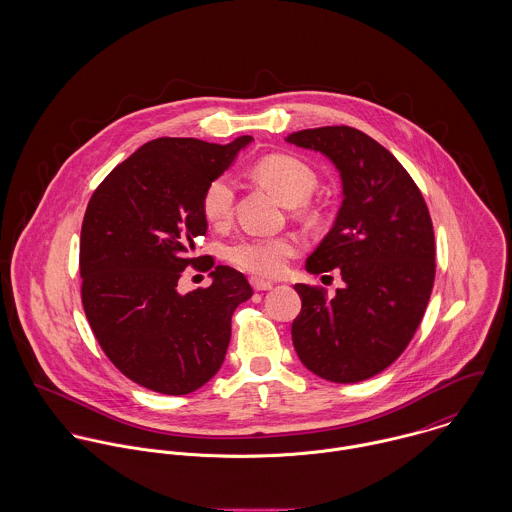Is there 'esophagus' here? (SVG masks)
<instances>
[{
    "instance_id": "34e87169",
    "label": "esophagus",
    "mask_w": 512,
    "mask_h": 512,
    "mask_svg": "<svg viewBox=\"0 0 512 512\" xmlns=\"http://www.w3.org/2000/svg\"><path fill=\"white\" fill-rule=\"evenodd\" d=\"M250 284H252V288L256 290V292H268V290H272V282H266V280H262V278H250Z\"/></svg>"
}]
</instances>
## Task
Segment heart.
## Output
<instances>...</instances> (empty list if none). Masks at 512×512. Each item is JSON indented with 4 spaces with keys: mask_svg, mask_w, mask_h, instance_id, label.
I'll return each instance as SVG.
<instances>
[{
    "mask_svg": "<svg viewBox=\"0 0 512 512\" xmlns=\"http://www.w3.org/2000/svg\"><path fill=\"white\" fill-rule=\"evenodd\" d=\"M252 175L286 205L305 203L317 185L313 169L286 153L262 157L254 163ZM201 207L205 219L213 224H224L230 219L234 209V181L230 175H219L205 187ZM295 250L297 242L288 234L244 236L226 248V258L244 272L272 278L286 268Z\"/></svg>",
    "mask_w": 512,
    "mask_h": 512,
    "instance_id": "heart-1",
    "label": "heart"
}]
</instances>
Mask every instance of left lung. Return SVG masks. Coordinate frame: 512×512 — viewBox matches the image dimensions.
Instances as JSON below:
<instances>
[{
  "label": "left lung",
  "mask_w": 512,
  "mask_h": 512,
  "mask_svg": "<svg viewBox=\"0 0 512 512\" xmlns=\"http://www.w3.org/2000/svg\"><path fill=\"white\" fill-rule=\"evenodd\" d=\"M286 140L327 155L343 181L339 215L305 268H337L345 286L333 297L293 286L301 297L293 347L317 376L361 382L404 353L424 317L436 278L432 217L410 173L361 130L325 126Z\"/></svg>",
  "instance_id": "left-lung-1"
}]
</instances>
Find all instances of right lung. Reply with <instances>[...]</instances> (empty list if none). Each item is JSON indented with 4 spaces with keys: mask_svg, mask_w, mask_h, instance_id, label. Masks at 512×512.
<instances>
[{
    "mask_svg": "<svg viewBox=\"0 0 512 512\" xmlns=\"http://www.w3.org/2000/svg\"><path fill=\"white\" fill-rule=\"evenodd\" d=\"M250 142L151 140L88 201L80 230L86 319L114 366L153 392L181 396L207 384L224 361L234 309L252 297L230 266L211 272L209 288L177 292L181 272L201 260L191 252L207 232L203 191Z\"/></svg>",
    "mask_w": 512,
    "mask_h": 512,
    "instance_id": "add662e5",
    "label": "right lung"
}]
</instances>
